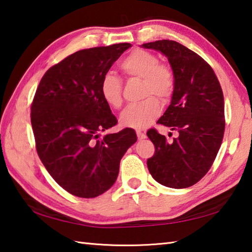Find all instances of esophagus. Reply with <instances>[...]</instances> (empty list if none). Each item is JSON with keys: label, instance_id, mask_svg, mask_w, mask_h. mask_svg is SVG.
<instances>
[{"label": "esophagus", "instance_id": "obj_1", "mask_svg": "<svg viewBox=\"0 0 252 252\" xmlns=\"http://www.w3.org/2000/svg\"><path fill=\"white\" fill-rule=\"evenodd\" d=\"M136 136H137V139H139V140H143V139H145V137H146V134L143 131L137 130L136 131Z\"/></svg>", "mask_w": 252, "mask_h": 252}]
</instances>
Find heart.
I'll return each instance as SVG.
<instances>
[{"mask_svg":"<svg viewBox=\"0 0 252 252\" xmlns=\"http://www.w3.org/2000/svg\"><path fill=\"white\" fill-rule=\"evenodd\" d=\"M126 77L142 78V96L144 100L126 106L121 112L120 122L131 129H144L159 115L160 102H167L176 88V76L172 67L159 62L156 54L143 49L131 51L120 63ZM100 95L108 106L119 108L122 105V80L112 72H107L100 80Z\"/></svg>","mask_w":252,"mask_h":252,"instance_id":"1","label":"heart"}]
</instances>
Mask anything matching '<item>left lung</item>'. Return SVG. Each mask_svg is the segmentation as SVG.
Here are the masks:
<instances>
[{"instance_id": "left-lung-1", "label": "left lung", "mask_w": 252, "mask_h": 252, "mask_svg": "<svg viewBox=\"0 0 252 252\" xmlns=\"http://www.w3.org/2000/svg\"><path fill=\"white\" fill-rule=\"evenodd\" d=\"M143 47L164 53L175 72V93L157 123L179 133L168 142L156 129L147 131L155 146L147 168L162 186L188 188L210 170L223 141V91L210 64L181 43L164 39Z\"/></svg>"}]
</instances>
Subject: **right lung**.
I'll list each match as a JSON object with an SVG mask.
<instances>
[{"label":"right lung","mask_w":252,"mask_h":252,"mask_svg":"<svg viewBox=\"0 0 252 252\" xmlns=\"http://www.w3.org/2000/svg\"><path fill=\"white\" fill-rule=\"evenodd\" d=\"M130 43L84 49L44 73L32 102L38 156L62 188L96 198L117 180L122 156L136 142L130 127L100 136L118 123L100 95V80Z\"/></svg>","instance_id":"add662e5"}]
</instances>
